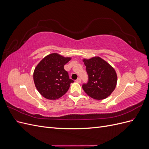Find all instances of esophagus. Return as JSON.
<instances>
[{
    "mask_svg": "<svg viewBox=\"0 0 149 149\" xmlns=\"http://www.w3.org/2000/svg\"><path fill=\"white\" fill-rule=\"evenodd\" d=\"M76 81L77 83H81V79L80 78H78L76 80Z\"/></svg>",
    "mask_w": 149,
    "mask_h": 149,
    "instance_id": "1",
    "label": "esophagus"
}]
</instances>
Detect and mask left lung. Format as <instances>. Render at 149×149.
<instances>
[{"label":"left lung","instance_id":"8db88e82","mask_svg":"<svg viewBox=\"0 0 149 149\" xmlns=\"http://www.w3.org/2000/svg\"><path fill=\"white\" fill-rule=\"evenodd\" d=\"M83 61L88 76V82L82 86L84 92L97 100L109 96L116 86L117 74L114 69L100 57Z\"/></svg>","mask_w":149,"mask_h":149}]
</instances>
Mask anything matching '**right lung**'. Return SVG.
<instances>
[{
  "label": "right lung",
  "instance_id": "1",
  "mask_svg": "<svg viewBox=\"0 0 149 149\" xmlns=\"http://www.w3.org/2000/svg\"><path fill=\"white\" fill-rule=\"evenodd\" d=\"M71 60L57 53L45 57L35 68L33 80L36 88L48 100H56L68 91L74 81L69 77L64 65Z\"/></svg>",
  "mask_w": 149,
  "mask_h": 149
}]
</instances>
